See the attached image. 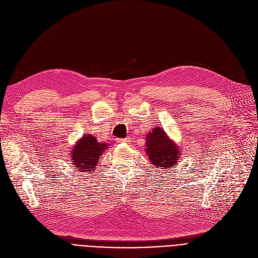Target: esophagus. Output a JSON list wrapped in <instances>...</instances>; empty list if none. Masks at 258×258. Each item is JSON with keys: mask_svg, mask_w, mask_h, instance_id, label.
I'll return each instance as SVG.
<instances>
[{"mask_svg": "<svg viewBox=\"0 0 258 258\" xmlns=\"http://www.w3.org/2000/svg\"><path fill=\"white\" fill-rule=\"evenodd\" d=\"M118 142H121V143H130V142H131V139H130V138H123V139H118Z\"/></svg>", "mask_w": 258, "mask_h": 258, "instance_id": "obj_1", "label": "esophagus"}]
</instances>
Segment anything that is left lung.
I'll use <instances>...</instances> for the list:
<instances>
[{"label":"left lung","mask_w":258,"mask_h":258,"mask_svg":"<svg viewBox=\"0 0 258 258\" xmlns=\"http://www.w3.org/2000/svg\"><path fill=\"white\" fill-rule=\"evenodd\" d=\"M145 153L157 169L166 170L176 167L180 159V148L167 136L163 128L155 126L145 137Z\"/></svg>","instance_id":"8db88e82"}]
</instances>
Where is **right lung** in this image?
<instances>
[{
  "mask_svg": "<svg viewBox=\"0 0 258 258\" xmlns=\"http://www.w3.org/2000/svg\"><path fill=\"white\" fill-rule=\"evenodd\" d=\"M106 142H98L92 134H86L78 140L71 151L73 166L83 173H92L101 156L107 149Z\"/></svg>",
  "mask_w": 258,
  "mask_h": 258,
  "instance_id": "right-lung-1",
  "label": "right lung"
}]
</instances>
